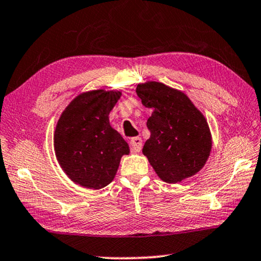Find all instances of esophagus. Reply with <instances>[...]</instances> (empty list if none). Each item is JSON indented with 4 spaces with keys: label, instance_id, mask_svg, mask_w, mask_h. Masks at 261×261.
Masks as SVG:
<instances>
[{
    "label": "esophagus",
    "instance_id": "obj_1",
    "mask_svg": "<svg viewBox=\"0 0 261 261\" xmlns=\"http://www.w3.org/2000/svg\"><path fill=\"white\" fill-rule=\"evenodd\" d=\"M130 145H131V151L140 152L142 149V145H143V142H142L141 137H135L130 141Z\"/></svg>",
    "mask_w": 261,
    "mask_h": 261
}]
</instances>
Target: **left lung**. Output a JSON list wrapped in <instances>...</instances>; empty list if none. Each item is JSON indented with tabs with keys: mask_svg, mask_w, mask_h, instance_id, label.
Segmentation results:
<instances>
[{
	"mask_svg": "<svg viewBox=\"0 0 261 261\" xmlns=\"http://www.w3.org/2000/svg\"><path fill=\"white\" fill-rule=\"evenodd\" d=\"M142 103L152 110L143 154L163 181L175 184L199 172L211 150L209 125L182 92L160 82L138 85Z\"/></svg>",
	"mask_w": 261,
	"mask_h": 261,
	"instance_id": "8db88e82",
	"label": "left lung"
}]
</instances>
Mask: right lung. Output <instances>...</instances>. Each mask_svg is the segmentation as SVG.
I'll return each mask as SVG.
<instances>
[{
  "instance_id": "right-lung-1",
  "label": "right lung",
  "mask_w": 261,
  "mask_h": 261,
  "mask_svg": "<svg viewBox=\"0 0 261 261\" xmlns=\"http://www.w3.org/2000/svg\"><path fill=\"white\" fill-rule=\"evenodd\" d=\"M120 92L92 90L79 95L64 110L55 131V151L69 178L99 190L116 175L128 145L111 127L109 114Z\"/></svg>"
}]
</instances>
